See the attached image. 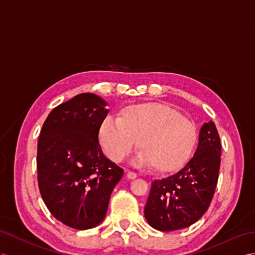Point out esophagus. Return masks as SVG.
<instances>
[{
	"label": "esophagus",
	"instance_id": "1",
	"mask_svg": "<svg viewBox=\"0 0 255 255\" xmlns=\"http://www.w3.org/2000/svg\"><path fill=\"white\" fill-rule=\"evenodd\" d=\"M126 177H127L128 179H130V180H133V179H135V178H136V173H135V172H133V171H130V170H128V171H127V173H126Z\"/></svg>",
	"mask_w": 255,
	"mask_h": 255
}]
</instances>
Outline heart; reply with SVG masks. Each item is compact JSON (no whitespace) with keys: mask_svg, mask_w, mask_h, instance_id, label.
<instances>
[{"mask_svg":"<svg viewBox=\"0 0 255 255\" xmlns=\"http://www.w3.org/2000/svg\"><path fill=\"white\" fill-rule=\"evenodd\" d=\"M98 136L110 159L126 158L138 141L141 164L169 173L179 170L191 158L197 129L191 120L167 104L138 102L122 108L119 119L107 116Z\"/></svg>","mask_w":255,"mask_h":255,"instance_id":"b5f03b06","label":"heart"}]
</instances>
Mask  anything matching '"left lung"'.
<instances>
[{
    "label": "left lung",
    "instance_id": "obj_1",
    "mask_svg": "<svg viewBox=\"0 0 255 255\" xmlns=\"http://www.w3.org/2000/svg\"><path fill=\"white\" fill-rule=\"evenodd\" d=\"M221 141L213 122L204 124L194 157L179 172L152 182L144 215L160 232L182 230L206 213L218 184Z\"/></svg>",
    "mask_w": 255,
    "mask_h": 255
}]
</instances>
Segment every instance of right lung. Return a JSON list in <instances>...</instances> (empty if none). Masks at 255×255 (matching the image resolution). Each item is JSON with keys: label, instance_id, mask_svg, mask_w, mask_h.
<instances>
[{"label": "right lung", "instance_id": "obj_1", "mask_svg": "<svg viewBox=\"0 0 255 255\" xmlns=\"http://www.w3.org/2000/svg\"><path fill=\"white\" fill-rule=\"evenodd\" d=\"M107 103L80 94L56 107L37 141L38 188L49 212L75 230H88L106 217L110 196L124 170L104 156L98 139Z\"/></svg>", "mask_w": 255, "mask_h": 255}]
</instances>
